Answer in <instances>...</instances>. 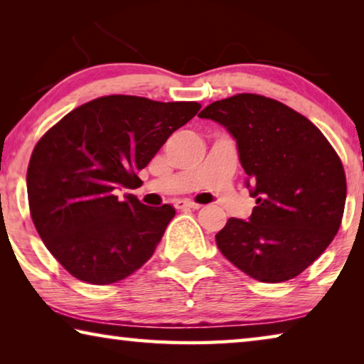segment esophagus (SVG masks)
I'll list each match as a JSON object with an SVG mask.
<instances>
[{
    "label": "esophagus",
    "instance_id": "34e87169",
    "mask_svg": "<svg viewBox=\"0 0 364 364\" xmlns=\"http://www.w3.org/2000/svg\"><path fill=\"white\" fill-rule=\"evenodd\" d=\"M175 207L178 208V210H184V208H193V210H197V208H200L202 205L200 204H196V202H191V200H186V199H181V200H176L175 202Z\"/></svg>",
    "mask_w": 364,
    "mask_h": 364
}]
</instances>
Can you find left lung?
I'll use <instances>...</instances> for the list:
<instances>
[{
  "instance_id": "obj_1",
  "label": "left lung",
  "mask_w": 364,
  "mask_h": 364,
  "mask_svg": "<svg viewBox=\"0 0 364 364\" xmlns=\"http://www.w3.org/2000/svg\"><path fill=\"white\" fill-rule=\"evenodd\" d=\"M199 117L236 139L257 197L249 220L230 218L215 236L220 252L257 281L299 276L341 228L347 181L334 147L306 117L260 95L215 101Z\"/></svg>"
}]
</instances>
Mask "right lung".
Listing matches in <instances>:
<instances>
[{
    "instance_id": "add662e5",
    "label": "right lung",
    "mask_w": 364,
    "mask_h": 364,
    "mask_svg": "<svg viewBox=\"0 0 364 364\" xmlns=\"http://www.w3.org/2000/svg\"><path fill=\"white\" fill-rule=\"evenodd\" d=\"M199 109V102L102 96L43 134L27 170L30 215L72 276L114 284L152 257L175 208L144 205L119 191L138 186V171Z\"/></svg>"
}]
</instances>
